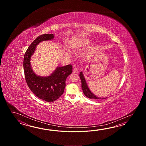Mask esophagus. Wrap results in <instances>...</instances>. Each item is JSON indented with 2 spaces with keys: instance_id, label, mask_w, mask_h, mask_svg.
<instances>
[{
  "instance_id": "34e87169",
  "label": "esophagus",
  "mask_w": 146,
  "mask_h": 146,
  "mask_svg": "<svg viewBox=\"0 0 146 146\" xmlns=\"http://www.w3.org/2000/svg\"><path fill=\"white\" fill-rule=\"evenodd\" d=\"M73 71H74V73H77L78 72V69L76 67H74Z\"/></svg>"
}]
</instances>
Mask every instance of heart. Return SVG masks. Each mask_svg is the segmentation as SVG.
<instances>
[{
	"label": "heart",
	"instance_id": "obj_1",
	"mask_svg": "<svg viewBox=\"0 0 146 146\" xmlns=\"http://www.w3.org/2000/svg\"><path fill=\"white\" fill-rule=\"evenodd\" d=\"M89 42H90V40H87V39L79 40L76 44V47H81L87 45L88 44H89Z\"/></svg>",
	"mask_w": 146,
	"mask_h": 146
}]
</instances>
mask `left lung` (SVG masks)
<instances>
[{
    "label": "left lung",
    "instance_id": "obj_1",
    "mask_svg": "<svg viewBox=\"0 0 146 146\" xmlns=\"http://www.w3.org/2000/svg\"><path fill=\"white\" fill-rule=\"evenodd\" d=\"M79 76H80L81 81V88H82V89L83 90L84 94L86 96L88 97V98L92 99H105V98H99L98 96H96L95 95H94L93 93L90 91V89H89V88L87 86L85 78L84 77V74H83L82 72H80Z\"/></svg>",
    "mask_w": 146,
    "mask_h": 146
}]
</instances>
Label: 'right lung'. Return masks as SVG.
Wrapping results in <instances>:
<instances>
[{
	"mask_svg": "<svg viewBox=\"0 0 146 146\" xmlns=\"http://www.w3.org/2000/svg\"><path fill=\"white\" fill-rule=\"evenodd\" d=\"M54 37L53 34H45L36 37L28 47L23 60L25 79L28 87L36 96L46 102H54L62 95L66 80L72 72V65L58 67L50 76L44 77L36 75L31 68L30 59L36 45L43 40H51Z\"/></svg>",
	"mask_w": 146,
	"mask_h": 146,
	"instance_id": "1",
	"label": "right lung"
}]
</instances>
